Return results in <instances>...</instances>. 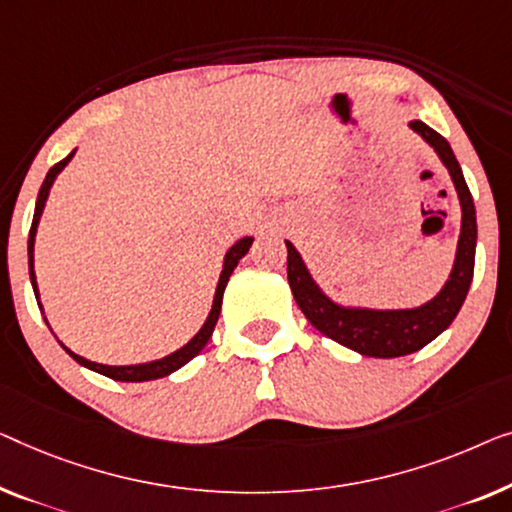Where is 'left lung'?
<instances>
[{"mask_svg":"<svg viewBox=\"0 0 512 512\" xmlns=\"http://www.w3.org/2000/svg\"><path fill=\"white\" fill-rule=\"evenodd\" d=\"M409 129L418 133L432 147L441 164L446 166L450 180L455 184L459 210H462L453 268H450L448 279L443 281L434 298L418 307L397 309L346 305V302H339L323 291L307 268L305 258L295 249V244L284 240L288 249V286H291V293L302 314L325 337L335 339L337 344L367 355V358H402V355L420 351L443 330H448V325L455 321L464 305L473 279V263H476V207H473L471 191L466 187L453 147L425 122H409Z\"/></svg>","mask_w":512,"mask_h":512,"instance_id":"8db88e82","label":"left lung"}]
</instances>
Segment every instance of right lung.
Returning <instances> with one entry per match:
<instances>
[{"label":"right lung","mask_w":512,"mask_h":512,"mask_svg":"<svg viewBox=\"0 0 512 512\" xmlns=\"http://www.w3.org/2000/svg\"><path fill=\"white\" fill-rule=\"evenodd\" d=\"M73 154H76V150H73L69 157L59 161V164H55L53 168L48 170L46 180H43L41 184V191H39V198H36V207H34V219H32V228H29V240H27V256H29V281H32V288H34V295H36V302H39V309L43 314V305H41V293H39V284H36V272H34V244H36V231H39V224H41V217H43V210H46V203H48V196H50V189H53V184L57 180V175L62 173V170L69 166V161L73 159ZM251 242H254V238L251 235H244V238H240L235 244H231V247L226 249L224 254V263H221V274H219V281H217V288H214V300H212V309L210 314H207L205 323L201 325V330L196 332L194 337L189 339L187 344L177 348V351L164 355V358H157V360H150V362H136V365H103V362H94V360H87L83 358V355L73 353L71 348H66L62 342H59L57 335L53 332V328H50L48 318L46 314H43V321H46V325L50 328V332H53L55 339L59 342V346L64 348L66 353L71 355L73 360L78 362V365H83L87 369H92V372L96 374H103L108 376V379L113 381H127V383H143V381H154V379H164V376L177 372V369L187 365L189 360H194L198 353L203 351L205 344L210 342L212 332H214V325H217L219 321V314H221V300H224V291H226V284L228 279H231L233 270L238 268L240 258L247 254Z\"/></svg>","instance_id":"add662e5"}]
</instances>
